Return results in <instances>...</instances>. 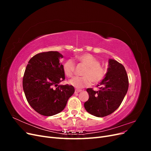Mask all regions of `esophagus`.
Segmentation results:
<instances>
[{"label": "esophagus", "instance_id": "1", "mask_svg": "<svg viewBox=\"0 0 151 151\" xmlns=\"http://www.w3.org/2000/svg\"><path fill=\"white\" fill-rule=\"evenodd\" d=\"M81 91H82V90L81 89H76L75 90V93H80V92H81Z\"/></svg>", "mask_w": 151, "mask_h": 151}]
</instances>
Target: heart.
<instances>
[{
  "label": "heart",
  "mask_w": 151,
  "mask_h": 151,
  "mask_svg": "<svg viewBox=\"0 0 151 151\" xmlns=\"http://www.w3.org/2000/svg\"><path fill=\"white\" fill-rule=\"evenodd\" d=\"M76 60L86 66L83 72L84 76L74 77L69 81V84L76 88H82L93 84L100 83L106 76V70L100 65L99 61L90 53L77 55ZM75 63L70 59L66 60L63 65V70L68 77H72L75 70Z\"/></svg>",
  "instance_id": "b5f03b06"
}]
</instances>
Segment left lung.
I'll return each instance as SVG.
<instances>
[{
    "mask_svg": "<svg viewBox=\"0 0 151 151\" xmlns=\"http://www.w3.org/2000/svg\"><path fill=\"white\" fill-rule=\"evenodd\" d=\"M99 90L86 89L89 98L84 103L86 110L97 117L110 115L120 106L129 88L125 68L120 63L109 59L106 76L99 84Z\"/></svg>",
    "mask_w": 151,
    "mask_h": 151,
    "instance_id": "obj_1",
    "label": "left lung"
}]
</instances>
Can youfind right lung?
I'll return each instance as SVG.
<instances>
[{
	"label": "right lung",
	"instance_id": "1",
	"mask_svg": "<svg viewBox=\"0 0 151 151\" xmlns=\"http://www.w3.org/2000/svg\"><path fill=\"white\" fill-rule=\"evenodd\" d=\"M58 52L35 55L28 62L22 79L27 101L39 114L50 116L61 112L74 93L71 85H58L64 81L65 74Z\"/></svg>",
	"mask_w": 151,
	"mask_h": 151
}]
</instances>
